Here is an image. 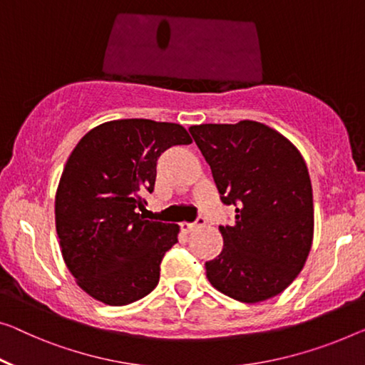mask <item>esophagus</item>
Here are the masks:
<instances>
[{
	"instance_id": "34e87169",
	"label": "esophagus",
	"mask_w": 365,
	"mask_h": 365,
	"mask_svg": "<svg viewBox=\"0 0 365 365\" xmlns=\"http://www.w3.org/2000/svg\"><path fill=\"white\" fill-rule=\"evenodd\" d=\"M203 225H205V220L200 216L197 222H182V231L183 232H192L193 230H197V227L203 226Z\"/></svg>"
}]
</instances>
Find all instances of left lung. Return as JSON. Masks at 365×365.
<instances>
[{
    "label": "left lung",
    "mask_w": 365,
    "mask_h": 365,
    "mask_svg": "<svg viewBox=\"0 0 365 365\" xmlns=\"http://www.w3.org/2000/svg\"><path fill=\"white\" fill-rule=\"evenodd\" d=\"M211 167L232 226H220L221 254L205 264L217 292L242 303L279 295L297 279L313 242V190L295 145L257 121L188 129Z\"/></svg>",
    "instance_id": "obj_1"
}]
</instances>
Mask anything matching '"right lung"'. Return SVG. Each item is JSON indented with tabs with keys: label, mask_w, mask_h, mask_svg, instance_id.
Here are the masks:
<instances>
[{
	"label": "right lung",
	"mask_w": 365,
	"mask_h": 365,
	"mask_svg": "<svg viewBox=\"0 0 365 365\" xmlns=\"http://www.w3.org/2000/svg\"><path fill=\"white\" fill-rule=\"evenodd\" d=\"M187 129L152 119H116L88 130L70 154L56 193L63 262L95 300L123 307L154 290L178 225L138 213L152 193L157 159L190 144Z\"/></svg>",
	"instance_id": "obj_1"
}]
</instances>
